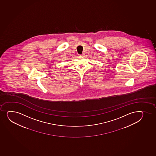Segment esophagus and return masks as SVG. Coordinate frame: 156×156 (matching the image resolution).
I'll list each match as a JSON object with an SVG mask.
<instances>
[{"mask_svg": "<svg viewBox=\"0 0 156 156\" xmlns=\"http://www.w3.org/2000/svg\"><path fill=\"white\" fill-rule=\"evenodd\" d=\"M84 53H83V54H80V56H84Z\"/></svg>", "mask_w": 156, "mask_h": 156, "instance_id": "1", "label": "esophagus"}]
</instances>
